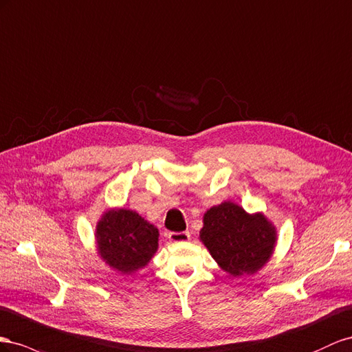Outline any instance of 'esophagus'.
Masks as SVG:
<instances>
[{
	"label": "esophagus",
	"mask_w": 352,
	"mask_h": 352,
	"mask_svg": "<svg viewBox=\"0 0 352 352\" xmlns=\"http://www.w3.org/2000/svg\"><path fill=\"white\" fill-rule=\"evenodd\" d=\"M190 239V233L188 232H179V233H169L168 234V240L173 243H182V242H187Z\"/></svg>",
	"instance_id": "34e87169"
}]
</instances>
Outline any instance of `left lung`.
Segmentation results:
<instances>
[{
  "instance_id": "8db88e82",
  "label": "left lung",
  "mask_w": 352,
  "mask_h": 352,
  "mask_svg": "<svg viewBox=\"0 0 352 352\" xmlns=\"http://www.w3.org/2000/svg\"><path fill=\"white\" fill-rule=\"evenodd\" d=\"M276 230L263 214H248L233 202L210 208L204 215L200 240L226 273L233 277L263 268L276 245Z\"/></svg>"
}]
</instances>
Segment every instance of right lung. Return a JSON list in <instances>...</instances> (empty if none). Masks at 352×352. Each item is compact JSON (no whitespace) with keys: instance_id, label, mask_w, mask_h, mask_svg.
Masks as SVG:
<instances>
[{"instance_id":"add662e5","label":"right lung","mask_w":352,"mask_h":352,"mask_svg":"<svg viewBox=\"0 0 352 352\" xmlns=\"http://www.w3.org/2000/svg\"><path fill=\"white\" fill-rule=\"evenodd\" d=\"M157 237V228L129 209L107 210L96 230L100 256L122 274L134 273L152 259Z\"/></svg>"}]
</instances>
